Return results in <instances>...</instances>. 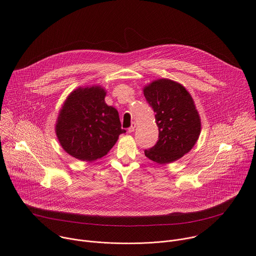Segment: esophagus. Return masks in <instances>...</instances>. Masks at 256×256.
I'll use <instances>...</instances> for the list:
<instances>
[{
	"label": "esophagus",
	"instance_id": "1",
	"mask_svg": "<svg viewBox=\"0 0 256 256\" xmlns=\"http://www.w3.org/2000/svg\"><path fill=\"white\" fill-rule=\"evenodd\" d=\"M134 128H136V122H132V126L128 128V132H134Z\"/></svg>",
	"mask_w": 256,
	"mask_h": 256
}]
</instances>
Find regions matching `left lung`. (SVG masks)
Wrapping results in <instances>:
<instances>
[{"mask_svg": "<svg viewBox=\"0 0 256 256\" xmlns=\"http://www.w3.org/2000/svg\"><path fill=\"white\" fill-rule=\"evenodd\" d=\"M144 94L156 112L158 140L144 150L150 160L166 164L174 162L196 144L202 120L194 100L186 88L170 78H158L144 88Z\"/></svg>", "mask_w": 256, "mask_h": 256, "instance_id": "1", "label": "left lung"}]
</instances>
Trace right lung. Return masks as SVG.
I'll use <instances>...</instances> for the list:
<instances>
[{
  "mask_svg": "<svg viewBox=\"0 0 256 256\" xmlns=\"http://www.w3.org/2000/svg\"><path fill=\"white\" fill-rule=\"evenodd\" d=\"M100 86L78 88L64 102L56 122V134L66 152L82 162H94L112 150L122 128L118 110L104 102Z\"/></svg>",
  "mask_w": 256,
  "mask_h": 256,
  "instance_id": "1",
  "label": "right lung"
}]
</instances>
